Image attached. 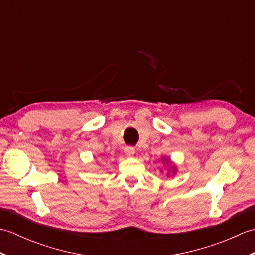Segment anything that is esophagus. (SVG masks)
Wrapping results in <instances>:
<instances>
[{
    "label": "esophagus",
    "instance_id": "34e87169",
    "mask_svg": "<svg viewBox=\"0 0 255 255\" xmlns=\"http://www.w3.org/2000/svg\"><path fill=\"white\" fill-rule=\"evenodd\" d=\"M124 152L127 156H131L134 154V148L133 147H125Z\"/></svg>",
    "mask_w": 255,
    "mask_h": 255
}]
</instances>
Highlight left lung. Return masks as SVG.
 Wrapping results in <instances>:
<instances>
[{
	"label": "left lung",
	"instance_id": "8db88e82",
	"mask_svg": "<svg viewBox=\"0 0 255 255\" xmlns=\"http://www.w3.org/2000/svg\"><path fill=\"white\" fill-rule=\"evenodd\" d=\"M162 160H163V161H166V163H169V164H171V162H170V160H167V159H165V158H163V159H162ZM172 169H173V174H175V166H172ZM167 175H169V174H167Z\"/></svg>",
	"mask_w": 255,
	"mask_h": 255
}]
</instances>
